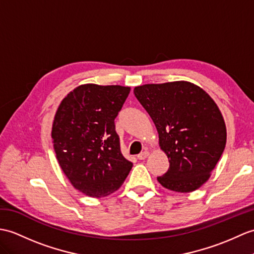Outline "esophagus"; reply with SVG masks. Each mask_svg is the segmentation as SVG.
I'll return each instance as SVG.
<instances>
[{
    "mask_svg": "<svg viewBox=\"0 0 254 254\" xmlns=\"http://www.w3.org/2000/svg\"><path fill=\"white\" fill-rule=\"evenodd\" d=\"M148 155H149V152L148 151H141L139 155H137V159H139V160H144V159H146L147 157H148Z\"/></svg>",
    "mask_w": 254,
    "mask_h": 254,
    "instance_id": "34e87169",
    "label": "esophagus"
}]
</instances>
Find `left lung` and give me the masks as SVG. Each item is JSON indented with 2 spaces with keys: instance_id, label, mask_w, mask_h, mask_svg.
<instances>
[{
  "instance_id": "obj_1",
  "label": "left lung",
  "mask_w": 254,
  "mask_h": 254,
  "mask_svg": "<svg viewBox=\"0 0 254 254\" xmlns=\"http://www.w3.org/2000/svg\"><path fill=\"white\" fill-rule=\"evenodd\" d=\"M134 94L151 117L170 168L157 178L170 190L190 192L210 178L226 144L221 111L201 87L175 81L145 84Z\"/></svg>"
}]
</instances>
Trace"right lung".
Segmentation results:
<instances>
[{
	"instance_id": "add662e5",
	"label": "right lung",
	"mask_w": 254,
	"mask_h": 254,
	"mask_svg": "<svg viewBox=\"0 0 254 254\" xmlns=\"http://www.w3.org/2000/svg\"><path fill=\"white\" fill-rule=\"evenodd\" d=\"M131 88L83 84L58 107L52 138L58 163L72 186L100 198L119 190L133 163L122 156L115 119Z\"/></svg>"
}]
</instances>
